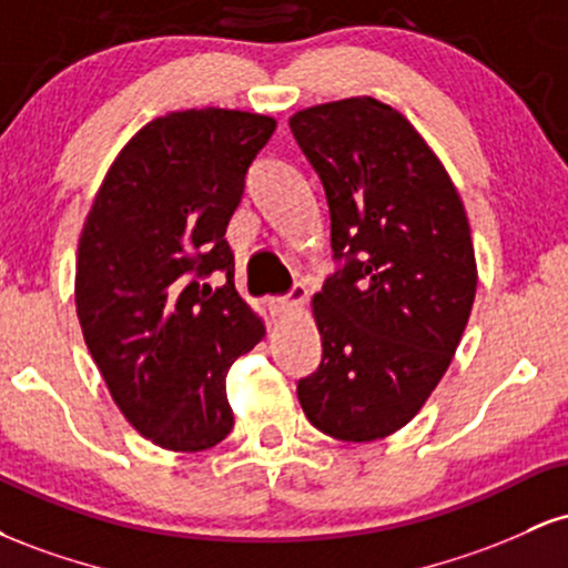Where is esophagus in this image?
<instances>
[{"instance_id":"1","label":"esophagus","mask_w":568,"mask_h":568,"mask_svg":"<svg viewBox=\"0 0 568 568\" xmlns=\"http://www.w3.org/2000/svg\"><path fill=\"white\" fill-rule=\"evenodd\" d=\"M304 302H306V285L296 283L291 288L288 296L266 298V310H270L272 315H280V312H288V310H293V306H302Z\"/></svg>"}]
</instances>
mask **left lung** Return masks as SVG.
<instances>
[{
	"label": "left lung",
	"mask_w": 568,
	"mask_h": 568,
	"mask_svg": "<svg viewBox=\"0 0 568 568\" xmlns=\"http://www.w3.org/2000/svg\"><path fill=\"white\" fill-rule=\"evenodd\" d=\"M288 125L323 181L338 262L312 298L323 361L298 379V403L331 438H387L425 406L470 321L465 205L425 139L376 98L321 103Z\"/></svg>",
	"instance_id": "8db88e82"
}]
</instances>
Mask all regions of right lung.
I'll return each instance as SVG.
<instances>
[{
  "label": "right lung",
  "mask_w": 568,
  "mask_h": 568,
  "mask_svg": "<svg viewBox=\"0 0 568 568\" xmlns=\"http://www.w3.org/2000/svg\"><path fill=\"white\" fill-rule=\"evenodd\" d=\"M272 116L186 109L158 116L116 154L82 226L77 317L125 419L168 452L232 433L226 371L264 338L234 291L226 226ZM227 277L213 290L206 277Z\"/></svg>",
  "instance_id": "right-lung-1"
}]
</instances>
